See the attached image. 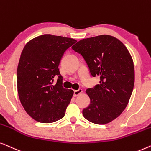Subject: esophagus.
<instances>
[{"mask_svg":"<svg viewBox=\"0 0 151 151\" xmlns=\"http://www.w3.org/2000/svg\"><path fill=\"white\" fill-rule=\"evenodd\" d=\"M83 90H81V89H78V90H75L74 91V96H78V95H79L81 93H82Z\"/></svg>","mask_w":151,"mask_h":151,"instance_id":"1","label":"esophagus"}]
</instances>
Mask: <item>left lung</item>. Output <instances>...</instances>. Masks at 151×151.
<instances>
[{
    "label": "left lung",
    "mask_w": 151,
    "mask_h": 151,
    "mask_svg": "<svg viewBox=\"0 0 151 151\" xmlns=\"http://www.w3.org/2000/svg\"><path fill=\"white\" fill-rule=\"evenodd\" d=\"M72 48L83 57L90 75L100 76L99 84L86 90L90 103L83 115L94 124L110 122L124 111L132 94V57L120 40L108 35L83 39Z\"/></svg>",
    "instance_id": "1"
}]
</instances>
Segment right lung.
I'll return each mask as SVG.
<instances>
[{"label":"right lung","mask_w":151,"mask_h":151,"mask_svg":"<svg viewBox=\"0 0 151 151\" xmlns=\"http://www.w3.org/2000/svg\"><path fill=\"white\" fill-rule=\"evenodd\" d=\"M76 42L46 34L31 40L23 48L17 69L19 99L27 113L37 122H53L65 115L73 90L63 88L58 66L64 52Z\"/></svg>","instance_id":"right-lung-1"}]
</instances>
